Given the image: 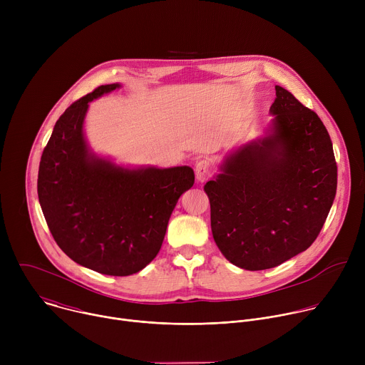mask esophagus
Returning <instances> with one entry per match:
<instances>
[{"label": "esophagus", "mask_w": 365, "mask_h": 365, "mask_svg": "<svg viewBox=\"0 0 365 365\" xmlns=\"http://www.w3.org/2000/svg\"><path fill=\"white\" fill-rule=\"evenodd\" d=\"M195 173H196V179L199 182H206L212 175V165H211V162L206 160V159H200L199 162H196Z\"/></svg>", "instance_id": "34e87169"}]
</instances>
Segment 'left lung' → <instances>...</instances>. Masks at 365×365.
<instances>
[{
    "label": "left lung",
    "instance_id": "left-lung-1",
    "mask_svg": "<svg viewBox=\"0 0 365 365\" xmlns=\"http://www.w3.org/2000/svg\"><path fill=\"white\" fill-rule=\"evenodd\" d=\"M272 134L225 160L206 182L214 240L245 270L276 267L319 235L336 193L332 141L315 111L276 86Z\"/></svg>",
    "mask_w": 365,
    "mask_h": 365
}]
</instances>
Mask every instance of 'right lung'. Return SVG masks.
Returning a JSON list of instances; mask_svg holds the SVG:
<instances>
[{"mask_svg":"<svg viewBox=\"0 0 365 365\" xmlns=\"http://www.w3.org/2000/svg\"><path fill=\"white\" fill-rule=\"evenodd\" d=\"M118 86H98L61 115L41 154L37 193L47 227L69 258L102 274L130 276L160 251L195 173L189 166L130 170L88 151V103Z\"/></svg>","mask_w":365,"mask_h":365,"instance_id":"obj_1","label":"right lung"}]
</instances>
